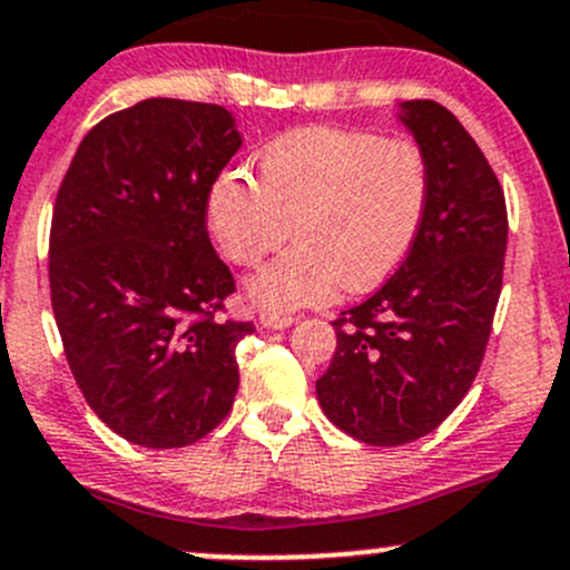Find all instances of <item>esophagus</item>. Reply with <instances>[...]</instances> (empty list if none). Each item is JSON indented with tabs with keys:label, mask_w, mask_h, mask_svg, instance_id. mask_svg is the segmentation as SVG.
I'll use <instances>...</instances> for the list:
<instances>
[{
	"label": "esophagus",
	"mask_w": 570,
	"mask_h": 570,
	"mask_svg": "<svg viewBox=\"0 0 570 570\" xmlns=\"http://www.w3.org/2000/svg\"><path fill=\"white\" fill-rule=\"evenodd\" d=\"M295 316H281V314H262L259 325L267 327V331H286V327L295 325Z\"/></svg>",
	"instance_id": "1"
}]
</instances>
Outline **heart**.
I'll return each mask as SVG.
<instances>
[{
    "instance_id": "b5f03b06",
    "label": "heart",
    "mask_w": 570,
    "mask_h": 570,
    "mask_svg": "<svg viewBox=\"0 0 570 570\" xmlns=\"http://www.w3.org/2000/svg\"><path fill=\"white\" fill-rule=\"evenodd\" d=\"M429 160L410 139L355 128H297L259 155V183L226 171L207 196L215 243L256 265L295 226L297 245L256 269L245 292L269 314L371 292L410 256L429 207Z\"/></svg>"
}]
</instances>
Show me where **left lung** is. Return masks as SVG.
<instances>
[{
    "label": "left lung",
    "instance_id": "obj_1",
    "mask_svg": "<svg viewBox=\"0 0 570 570\" xmlns=\"http://www.w3.org/2000/svg\"><path fill=\"white\" fill-rule=\"evenodd\" d=\"M399 119L429 160V207L410 256L335 327L316 399L365 445H406L461 404L502 289L508 213L500 179L445 106L404 100Z\"/></svg>",
    "mask_w": 570,
    "mask_h": 570
}]
</instances>
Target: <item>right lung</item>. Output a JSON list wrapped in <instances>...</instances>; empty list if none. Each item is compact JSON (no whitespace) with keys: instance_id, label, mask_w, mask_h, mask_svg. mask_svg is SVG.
Segmentation results:
<instances>
[{"instance_id":"1","label":"right lung","mask_w":570,"mask_h":570,"mask_svg":"<svg viewBox=\"0 0 570 570\" xmlns=\"http://www.w3.org/2000/svg\"><path fill=\"white\" fill-rule=\"evenodd\" d=\"M239 136L215 104L149 98L100 119L59 185L51 305L76 385L114 434L185 448L235 404V292L207 235V196Z\"/></svg>"}]
</instances>
